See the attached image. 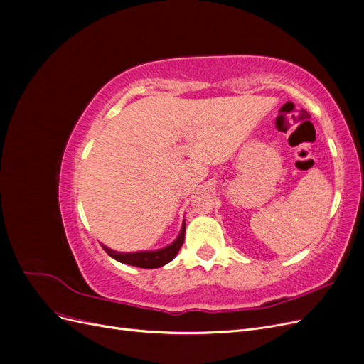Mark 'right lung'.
<instances>
[{"instance_id":"obj_1","label":"right lung","mask_w":364,"mask_h":364,"mask_svg":"<svg viewBox=\"0 0 364 364\" xmlns=\"http://www.w3.org/2000/svg\"><path fill=\"white\" fill-rule=\"evenodd\" d=\"M183 240H185V222L182 225L179 237L176 238L170 246L159 249V250L124 253V252H115L106 246H103V249L106 250L107 255H111L114 259H117L119 262L129 264V266H135V267H141V269H158V267H162L164 264L170 262L176 255H178L179 249L183 245Z\"/></svg>"}]
</instances>
